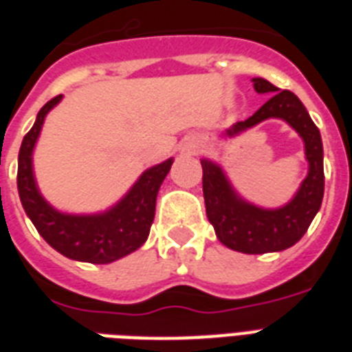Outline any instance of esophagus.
<instances>
[{
    "instance_id": "esophagus-1",
    "label": "esophagus",
    "mask_w": 352,
    "mask_h": 352,
    "mask_svg": "<svg viewBox=\"0 0 352 352\" xmlns=\"http://www.w3.org/2000/svg\"><path fill=\"white\" fill-rule=\"evenodd\" d=\"M199 146H201V142H199V140H195V138H188L186 142H184V146H182V149H184V151H197L199 149Z\"/></svg>"
}]
</instances>
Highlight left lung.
<instances>
[{
  "mask_svg": "<svg viewBox=\"0 0 352 352\" xmlns=\"http://www.w3.org/2000/svg\"><path fill=\"white\" fill-rule=\"evenodd\" d=\"M254 89L257 93L274 95L252 117L237 122L228 133L232 135L243 131L267 118H283L300 133L305 142L309 175L287 206L279 210H261L241 201L219 166L203 159V193L208 221L214 225L215 235L223 245L243 254H267L296 245L322 206L325 184L323 146L320 129L292 91H279L265 78H254Z\"/></svg>",
  "mask_w": 352,
  "mask_h": 352,
  "instance_id": "8db88e82",
  "label": "left lung"
}]
</instances>
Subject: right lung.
Here are the masks:
<instances>
[{
	"instance_id": "1",
	"label": "right lung",
	"mask_w": 352,
	"mask_h": 352,
	"mask_svg": "<svg viewBox=\"0 0 352 352\" xmlns=\"http://www.w3.org/2000/svg\"><path fill=\"white\" fill-rule=\"evenodd\" d=\"M62 95L41 107L34 126L23 137L18 155V192L25 212L36 230L49 245L69 259L87 263H111L131 254L148 239L155 217L159 188L173 160L144 171L131 192L107 214L65 215L51 208L36 188L32 177V148L43 126V118Z\"/></svg>"
}]
</instances>
